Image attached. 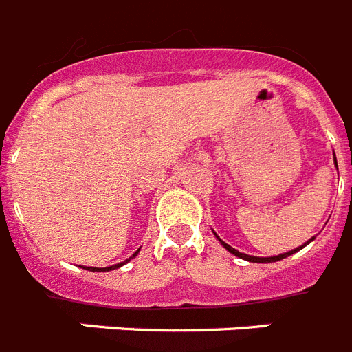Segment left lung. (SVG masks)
I'll return each instance as SVG.
<instances>
[{
	"mask_svg": "<svg viewBox=\"0 0 352 352\" xmlns=\"http://www.w3.org/2000/svg\"><path fill=\"white\" fill-rule=\"evenodd\" d=\"M333 155H335V152H333ZM335 159V166H337V170H338V164H337V157H333ZM214 235H216V232H214ZM216 239L219 241V243H221V246L225 250H228V252L232 253V255H235V256H239V258H243V261H248V262H256V264H269V262H278V261H282V258H287V256H290V255H294L296 252H299V250H303L305 246H307V244H310L311 241L316 239V237H311V239H308L307 243L305 244H301V246H298V248H294V250H290V252H287V253H280V255H273V256H253V255H246V253H241V252H237V250L235 248H232V246H228L227 243H225V241H221L218 237V235H216Z\"/></svg>",
	"mask_w": 352,
	"mask_h": 352,
	"instance_id": "left-lung-1",
	"label": "left lung"
}]
</instances>
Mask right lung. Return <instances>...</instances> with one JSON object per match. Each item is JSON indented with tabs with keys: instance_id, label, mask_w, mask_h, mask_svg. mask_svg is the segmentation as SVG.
<instances>
[{
	"instance_id": "1",
	"label": "right lung",
	"mask_w": 352,
	"mask_h": 352,
	"mask_svg": "<svg viewBox=\"0 0 352 352\" xmlns=\"http://www.w3.org/2000/svg\"><path fill=\"white\" fill-rule=\"evenodd\" d=\"M140 252V250H138ZM138 252L136 253H133V256H131V258H134V256L138 255ZM129 258V261H131ZM129 261H125V262H120V264H115V265H109V267H85V269H90V271H104V273H106V271H113V269H117V267H122V265L124 264H127V262Z\"/></svg>"
}]
</instances>
